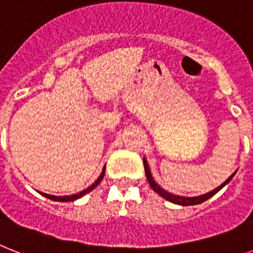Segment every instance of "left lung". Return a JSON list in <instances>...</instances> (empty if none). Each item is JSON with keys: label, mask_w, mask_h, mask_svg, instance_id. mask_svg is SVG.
Masks as SVG:
<instances>
[{"label": "left lung", "mask_w": 253, "mask_h": 253, "mask_svg": "<svg viewBox=\"0 0 253 253\" xmlns=\"http://www.w3.org/2000/svg\"><path fill=\"white\" fill-rule=\"evenodd\" d=\"M143 162H144V170H145V175H147V180L149 182V186L152 187V190L155 191V192H157V194L161 196V198H164L165 200L170 201V203H174V204H178V205H183V207H186V205H198V204H201V203H204L205 200H208V199H211L212 196H214L217 192H218L221 188H223V187L226 186L227 183H229L230 180L233 179V176L235 175V173H233L231 175L227 178L225 182H223L221 186H218L217 188H214L213 191H211V192H207V194L204 195H200V196H194V198H186V196H179V195H174L171 194V192H168L166 190H164L161 186H160L157 182H156L155 179H153V175H152L151 173V169H149V165H148L147 160H145V157L143 159Z\"/></svg>", "instance_id": "obj_1"}]
</instances>
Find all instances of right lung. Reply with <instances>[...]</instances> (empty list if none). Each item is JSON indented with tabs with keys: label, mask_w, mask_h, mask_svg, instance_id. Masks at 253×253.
Here are the masks:
<instances>
[{
	"label": "right lung",
	"mask_w": 253,
	"mask_h": 253,
	"mask_svg": "<svg viewBox=\"0 0 253 253\" xmlns=\"http://www.w3.org/2000/svg\"><path fill=\"white\" fill-rule=\"evenodd\" d=\"M104 175H105V166L102 168L101 174H100V176H98L97 179L94 180L93 183H92L91 186L88 187V188H85V190H83V191H80V192H78V194L66 195V196H54V195L44 194V192H40V194L42 195V196H45V198L50 199V200H53V201H63V203H65V201H74V200H78V199L83 198L84 195L88 194V192H91V191L93 190V188H96V187H97L98 184L101 183V180H102V178H104Z\"/></svg>",
	"instance_id": "add662e5"
}]
</instances>
